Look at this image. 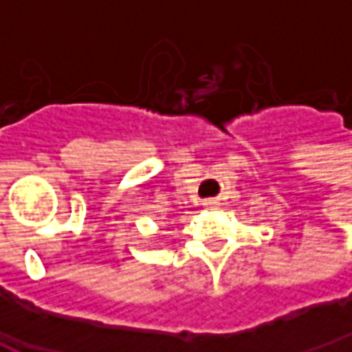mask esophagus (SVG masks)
<instances>
[{"instance_id": "obj_1", "label": "esophagus", "mask_w": 352, "mask_h": 352, "mask_svg": "<svg viewBox=\"0 0 352 352\" xmlns=\"http://www.w3.org/2000/svg\"><path fill=\"white\" fill-rule=\"evenodd\" d=\"M206 206H217V201H214V199H207Z\"/></svg>"}]
</instances>
